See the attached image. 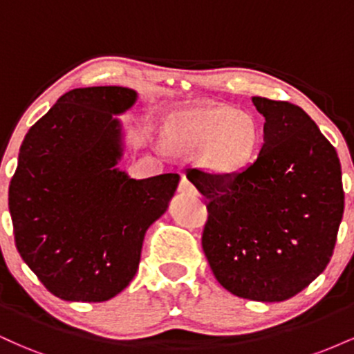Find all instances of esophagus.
<instances>
[{"instance_id":"obj_1","label":"esophagus","mask_w":354,"mask_h":354,"mask_svg":"<svg viewBox=\"0 0 354 354\" xmlns=\"http://www.w3.org/2000/svg\"><path fill=\"white\" fill-rule=\"evenodd\" d=\"M178 191L183 194H198V189L194 188V185L189 180H186L185 176L181 178L180 186H178Z\"/></svg>"}]
</instances>
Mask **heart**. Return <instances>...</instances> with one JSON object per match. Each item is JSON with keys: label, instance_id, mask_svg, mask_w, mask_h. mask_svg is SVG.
<instances>
[{"label": "heart", "instance_id": "obj_1", "mask_svg": "<svg viewBox=\"0 0 354 354\" xmlns=\"http://www.w3.org/2000/svg\"><path fill=\"white\" fill-rule=\"evenodd\" d=\"M166 136L180 148H200L198 161L214 174H233L256 156L261 128L253 115L226 104H205L176 115Z\"/></svg>", "mask_w": 354, "mask_h": 354}]
</instances>
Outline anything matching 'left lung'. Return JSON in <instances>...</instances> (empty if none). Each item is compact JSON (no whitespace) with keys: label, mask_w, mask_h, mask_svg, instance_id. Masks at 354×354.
Returning a JSON list of instances; mask_svg holds the SVG:
<instances>
[{"label":"left lung","mask_w":354,"mask_h":354,"mask_svg":"<svg viewBox=\"0 0 354 354\" xmlns=\"http://www.w3.org/2000/svg\"><path fill=\"white\" fill-rule=\"evenodd\" d=\"M265 118L253 163L233 174L189 169L208 200L201 245L214 278L253 301L290 299L323 273L344 209L339 158L288 101L253 96Z\"/></svg>","instance_id":"left-lung-1"}]
</instances>
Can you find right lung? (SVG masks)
I'll return each mask as SVG.
<instances>
[{"label": "right lung", "instance_id": "obj_1", "mask_svg": "<svg viewBox=\"0 0 354 354\" xmlns=\"http://www.w3.org/2000/svg\"><path fill=\"white\" fill-rule=\"evenodd\" d=\"M123 86L64 93L19 148L8 206L23 261L64 301L101 303L135 278L146 230L168 209L180 174L133 180L116 168L136 103Z\"/></svg>", "mask_w": 354, "mask_h": 354}]
</instances>
